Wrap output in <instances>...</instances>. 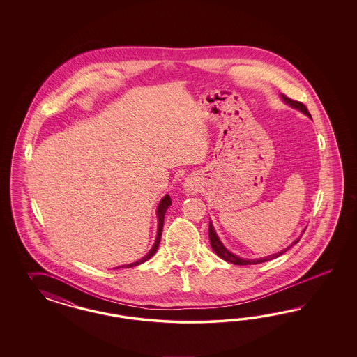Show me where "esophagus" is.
I'll return each instance as SVG.
<instances>
[{"mask_svg": "<svg viewBox=\"0 0 357 357\" xmlns=\"http://www.w3.org/2000/svg\"><path fill=\"white\" fill-rule=\"evenodd\" d=\"M184 191L187 195H195L197 192V183L195 182L194 179H187L184 183Z\"/></svg>", "mask_w": 357, "mask_h": 357, "instance_id": "obj_1", "label": "esophagus"}]
</instances>
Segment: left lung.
Masks as SVG:
<instances>
[{"label": "left lung", "mask_w": 357, "mask_h": 357, "mask_svg": "<svg viewBox=\"0 0 357 357\" xmlns=\"http://www.w3.org/2000/svg\"><path fill=\"white\" fill-rule=\"evenodd\" d=\"M281 98H282V100H284L285 103H288L291 107L296 108V109L301 111V112L305 114L306 116L312 118L310 112L307 111V108L305 107V105H303L301 102L293 100V99H291V98L285 97L284 94H281ZM300 238H297L296 241H293L292 243H291V246H288L287 249L281 250L280 252H276V254H271V255H268V257H263V258H259V259H243V258H239V257H237V255H234L233 252H230V251H229V250H227V248L222 245V242L220 241V238H218V236H217L216 230H215V227H213V225H212V222H209V241H211V246H212V249H213V251L216 252L217 255H218L221 259L227 260V261H229V263L238 264V266L258 264V263H263V261H268V260L275 259V258L280 257L281 254H284L285 251H288V250L291 249L293 245H296V243L300 241Z\"/></svg>", "instance_id": "obj_1"}]
</instances>
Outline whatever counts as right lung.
Instances as JSON below:
<instances>
[{
  "label": "right lung",
  "mask_w": 357,
  "mask_h": 357,
  "mask_svg": "<svg viewBox=\"0 0 357 357\" xmlns=\"http://www.w3.org/2000/svg\"><path fill=\"white\" fill-rule=\"evenodd\" d=\"M172 206V199H170V196L169 195H165L162 197V200L160 202V204H158V208H157V217H158V230H157V237H155V242H154V245H153V248L149 250V252L144 257V258H141V259L137 260V261H135V263H130V264H126V266H121V267H127V268H130V267H135V266H139L141 263H144V261H146L148 259H151V257L155 254V251L158 250V246H160V241H161V236H162V229H163V218H165V213H166V211H167V208ZM116 268H120V267H116Z\"/></svg>",
  "instance_id": "right-lung-1"
}]
</instances>
